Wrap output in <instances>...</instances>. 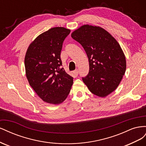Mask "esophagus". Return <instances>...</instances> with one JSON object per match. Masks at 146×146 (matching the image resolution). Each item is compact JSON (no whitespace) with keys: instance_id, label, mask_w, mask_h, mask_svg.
Wrapping results in <instances>:
<instances>
[{"instance_id":"1","label":"esophagus","mask_w":146,"mask_h":146,"mask_svg":"<svg viewBox=\"0 0 146 146\" xmlns=\"http://www.w3.org/2000/svg\"><path fill=\"white\" fill-rule=\"evenodd\" d=\"M73 74L75 75V76H77L78 74V71L77 69H76L75 70H74L73 71Z\"/></svg>"}]
</instances>
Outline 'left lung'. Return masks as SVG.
Returning <instances> with one entry per match:
<instances>
[{
  "label": "left lung",
  "instance_id": "obj_1",
  "mask_svg": "<svg viewBox=\"0 0 146 146\" xmlns=\"http://www.w3.org/2000/svg\"><path fill=\"white\" fill-rule=\"evenodd\" d=\"M71 36L82 46L89 60V73L83 82L99 97L111 93L126 70L125 56L117 41L104 29L89 25L75 30Z\"/></svg>",
  "mask_w": 146,
  "mask_h": 146
}]
</instances>
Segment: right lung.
I'll return each mask as SVG.
<instances>
[{
  "mask_svg": "<svg viewBox=\"0 0 146 146\" xmlns=\"http://www.w3.org/2000/svg\"><path fill=\"white\" fill-rule=\"evenodd\" d=\"M70 30L54 27L39 35L30 44L25 56L26 77L43 101L60 104L69 95L73 77L61 68V51Z\"/></svg>",
  "mask_w": 146,
  "mask_h": 146,
  "instance_id": "add662e5",
  "label": "right lung"
}]
</instances>
